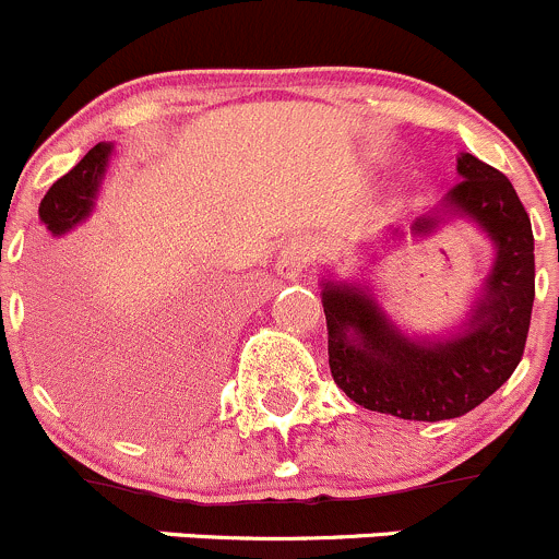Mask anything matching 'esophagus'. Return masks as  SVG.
Returning a JSON list of instances; mask_svg holds the SVG:
<instances>
[{"mask_svg":"<svg viewBox=\"0 0 559 559\" xmlns=\"http://www.w3.org/2000/svg\"><path fill=\"white\" fill-rule=\"evenodd\" d=\"M314 255V247L312 241L307 239H293L287 241L285 250L280 252V261H277V274L282 280H296L304 269L309 266Z\"/></svg>","mask_w":559,"mask_h":559,"instance_id":"esophagus-1","label":"esophagus"}]
</instances>
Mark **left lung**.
<instances>
[{"label": "left lung", "mask_w": 559, "mask_h": 559, "mask_svg": "<svg viewBox=\"0 0 559 559\" xmlns=\"http://www.w3.org/2000/svg\"><path fill=\"white\" fill-rule=\"evenodd\" d=\"M456 181L435 214L413 223L427 236L467 217L495 245V263L465 323L435 340H411L367 285L323 280L329 367L356 405L407 421L460 418L489 400L519 367L535 298L530 217L506 174L473 154L456 157ZM400 234V230H396Z\"/></svg>", "instance_id": "8db88e82"}]
</instances>
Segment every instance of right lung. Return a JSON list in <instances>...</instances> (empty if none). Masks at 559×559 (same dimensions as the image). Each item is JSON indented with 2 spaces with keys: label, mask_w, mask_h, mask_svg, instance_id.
Returning <instances> with one entry per match:
<instances>
[{
  "label": "right lung",
  "mask_w": 559,
  "mask_h": 559,
  "mask_svg": "<svg viewBox=\"0 0 559 559\" xmlns=\"http://www.w3.org/2000/svg\"><path fill=\"white\" fill-rule=\"evenodd\" d=\"M110 152H114L110 143H97L70 174L53 181L51 190L40 201V225L46 228V234L57 239V236H64L90 217L94 198H97L99 185H103L105 168H108ZM43 287H46V282H43Z\"/></svg>",
  "instance_id": "obj_1"
}]
</instances>
